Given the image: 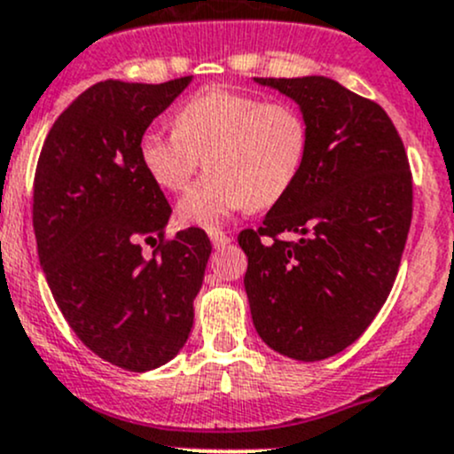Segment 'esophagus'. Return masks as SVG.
Here are the masks:
<instances>
[{"mask_svg":"<svg viewBox=\"0 0 454 454\" xmlns=\"http://www.w3.org/2000/svg\"><path fill=\"white\" fill-rule=\"evenodd\" d=\"M208 237H210V244H213V248H217V250L226 248V246L231 244V237L222 231H210Z\"/></svg>","mask_w":454,"mask_h":454,"instance_id":"1","label":"esophagus"}]
</instances>
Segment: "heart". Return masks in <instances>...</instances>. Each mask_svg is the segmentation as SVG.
I'll list each match as a JSON object with an SVG mask.
<instances>
[{
    "mask_svg": "<svg viewBox=\"0 0 454 454\" xmlns=\"http://www.w3.org/2000/svg\"><path fill=\"white\" fill-rule=\"evenodd\" d=\"M309 151V125L296 105L263 103L259 96L208 87L176 112L173 129H146L138 158L151 180L182 191L200 167V177L177 204L182 222L217 228L246 206L270 208L292 191Z\"/></svg>",
    "mask_w": 454,
    "mask_h": 454,
    "instance_id": "obj_1",
    "label": "heart"
}]
</instances>
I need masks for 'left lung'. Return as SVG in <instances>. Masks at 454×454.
<instances>
[{"instance_id": "8db88e82", "label": "left lung", "mask_w": 454, "mask_h": 454, "mask_svg": "<svg viewBox=\"0 0 454 454\" xmlns=\"http://www.w3.org/2000/svg\"><path fill=\"white\" fill-rule=\"evenodd\" d=\"M309 125L305 167L259 231H244V286L261 340L316 363L358 340L382 309L409 237L413 182L391 118L327 76L254 79ZM294 231V242L278 234Z\"/></svg>"}]
</instances>
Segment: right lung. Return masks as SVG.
<instances>
[{
    "mask_svg": "<svg viewBox=\"0 0 454 454\" xmlns=\"http://www.w3.org/2000/svg\"><path fill=\"white\" fill-rule=\"evenodd\" d=\"M191 81L91 85L57 118L36 164L32 223L54 301L85 347L138 373L189 340L210 256L200 228L164 241L171 206L138 158L140 136ZM142 240L159 244L149 260Z\"/></svg>",
    "mask_w": 454,
    "mask_h": 454,
    "instance_id": "obj_1",
    "label": "right lung"
}]
</instances>
